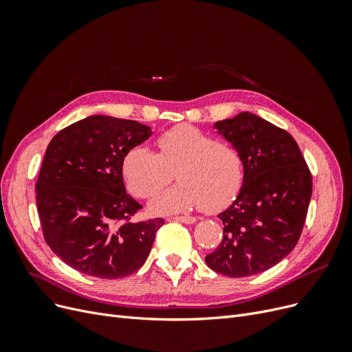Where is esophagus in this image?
I'll use <instances>...</instances> for the list:
<instances>
[{"mask_svg": "<svg viewBox=\"0 0 352 352\" xmlns=\"http://www.w3.org/2000/svg\"><path fill=\"white\" fill-rule=\"evenodd\" d=\"M172 219L176 220V221L186 223V225H190V223H195V221H197V219L192 217V216H175V217H172Z\"/></svg>", "mask_w": 352, "mask_h": 352, "instance_id": "esophagus-1", "label": "esophagus"}]
</instances>
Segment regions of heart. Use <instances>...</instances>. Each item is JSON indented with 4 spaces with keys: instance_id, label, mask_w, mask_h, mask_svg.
<instances>
[{
    "instance_id": "b5f03b06",
    "label": "heart",
    "mask_w": 352,
    "mask_h": 352,
    "mask_svg": "<svg viewBox=\"0 0 352 352\" xmlns=\"http://www.w3.org/2000/svg\"><path fill=\"white\" fill-rule=\"evenodd\" d=\"M157 154L133 146L123 158V176L129 192L138 198L155 195L173 180L179 184L151 201L157 214L182 212L201 207L214 212L236 198L243 184L241 153L228 142L190 124L175 126L155 140Z\"/></svg>"
}]
</instances>
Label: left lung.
<instances>
[{
	"mask_svg": "<svg viewBox=\"0 0 352 352\" xmlns=\"http://www.w3.org/2000/svg\"><path fill=\"white\" fill-rule=\"evenodd\" d=\"M243 158L245 177L233 204L220 212L223 235L208 254L211 270L247 278L289 254L305 223L313 179L294 138L252 113L214 124Z\"/></svg>",
	"mask_w": 352,
	"mask_h": 352,
	"instance_id": "left-lung-1",
	"label": "left lung"
}]
</instances>
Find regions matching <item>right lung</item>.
<instances>
[{"mask_svg": "<svg viewBox=\"0 0 352 352\" xmlns=\"http://www.w3.org/2000/svg\"><path fill=\"white\" fill-rule=\"evenodd\" d=\"M150 126L91 116L48 144L36 180V207L48 247L94 278H126L142 267L163 219L133 221L142 206L126 194L123 158Z\"/></svg>", "mask_w": 352, "mask_h": 352, "instance_id": "obj_1", "label": "right lung"}]
</instances>
